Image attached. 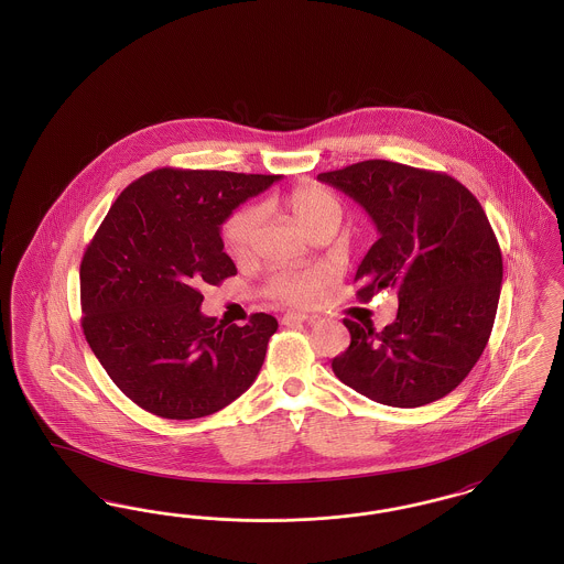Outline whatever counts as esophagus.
Returning a JSON list of instances; mask_svg holds the SVG:
<instances>
[{"instance_id":"esophagus-1","label":"esophagus","mask_w":564,"mask_h":564,"mask_svg":"<svg viewBox=\"0 0 564 564\" xmlns=\"http://www.w3.org/2000/svg\"><path fill=\"white\" fill-rule=\"evenodd\" d=\"M311 322H315V317H311V315H306V313H285V315H283V325Z\"/></svg>"}]
</instances>
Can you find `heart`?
<instances>
[{
    "instance_id": "heart-1",
    "label": "heart",
    "mask_w": 564,
    "mask_h": 564,
    "mask_svg": "<svg viewBox=\"0 0 564 564\" xmlns=\"http://www.w3.org/2000/svg\"><path fill=\"white\" fill-rule=\"evenodd\" d=\"M295 221L313 235L323 226H338L343 207L338 198L322 186H300L285 198ZM262 214L258 207H247L232 215L224 226V241L232 256L241 258L249 249L260 226ZM327 270L304 269L276 272L269 283V294L288 304H311L322 294Z\"/></svg>"
}]
</instances>
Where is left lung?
<instances>
[{"instance_id": "obj_1", "label": "left lung", "mask_w": 564, "mask_h": 564, "mask_svg": "<svg viewBox=\"0 0 564 564\" xmlns=\"http://www.w3.org/2000/svg\"><path fill=\"white\" fill-rule=\"evenodd\" d=\"M317 180L372 217L378 241L361 260L357 295L398 292L382 332L345 319L350 345L332 370L384 405L416 408L456 389L488 343L503 281L497 237L478 198L446 173L364 161Z\"/></svg>"}]
</instances>
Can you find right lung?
Masks as SVG:
<instances>
[{"mask_svg": "<svg viewBox=\"0 0 564 564\" xmlns=\"http://www.w3.org/2000/svg\"><path fill=\"white\" fill-rule=\"evenodd\" d=\"M281 175L156 169L116 198L80 264L82 329L116 387L175 421L209 416L260 375L279 323L215 325L203 285L237 274L221 224Z\"/></svg>", "mask_w": 564, "mask_h": 564, "instance_id": "right-lung-1", "label": "right lung"}]
</instances>
